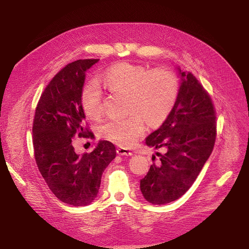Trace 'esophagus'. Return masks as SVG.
Returning a JSON list of instances; mask_svg holds the SVG:
<instances>
[{
  "mask_svg": "<svg viewBox=\"0 0 249 249\" xmlns=\"http://www.w3.org/2000/svg\"><path fill=\"white\" fill-rule=\"evenodd\" d=\"M117 153L119 155H126V156H130L132 155V152L130 151L129 149L127 148H124V147H118L117 148Z\"/></svg>",
  "mask_w": 249,
  "mask_h": 249,
  "instance_id": "34e87169",
  "label": "esophagus"
}]
</instances>
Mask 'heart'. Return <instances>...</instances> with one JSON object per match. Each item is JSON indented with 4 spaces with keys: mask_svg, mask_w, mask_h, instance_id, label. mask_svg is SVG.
<instances>
[{
    "mask_svg": "<svg viewBox=\"0 0 249 249\" xmlns=\"http://www.w3.org/2000/svg\"><path fill=\"white\" fill-rule=\"evenodd\" d=\"M100 81L114 94L127 95L130 114L125 119H110L101 131L103 135L129 147L145 132V121L150 126L162 123L172 112L178 98V80L167 69L148 71L129 62L110 68ZM82 106L85 114L96 119L102 113V90L97 82H91L83 90Z\"/></svg>",
    "mask_w": 249,
    "mask_h": 249,
    "instance_id": "1",
    "label": "heart"
}]
</instances>
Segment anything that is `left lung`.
Instances as JSON below:
<instances>
[{
  "label": "left lung",
  "instance_id": "8db88e82",
  "mask_svg": "<svg viewBox=\"0 0 249 249\" xmlns=\"http://www.w3.org/2000/svg\"><path fill=\"white\" fill-rule=\"evenodd\" d=\"M178 71L180 82L175 106L145 140L147 146L165 150L163 154L156 152L160 160L140 180L143 197L152 205L180 198L199 176L215 144L216 114L210 96L194 74Z\"/></svg>",
  "mask_w": 249,
  "mask_h": 249
}]
</instances>
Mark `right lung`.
Returning <instances> with one entry per match:
<instances>
[{
    "label": "right lung",
    "mask_w": 249,
    "mask_h": 249,
    "mask_svg": "<svg viewBox=\"0 0 249 249\" xmlns=\"http://www.w3.org/2000/svg\"><path fill=\"white\" fill-rule=\"evenodd\" d=\"M99 59H78L64 67L45 88L33 121L34 155L39 172L61 202L82 207L98 196L105 169L116 158L113 143L101 140L90 153L74 152L71 139L94 136L86 127L82 94L86 72Z\"/></svg>",
    "instance_id": "obj_1"
}]
</instances>
